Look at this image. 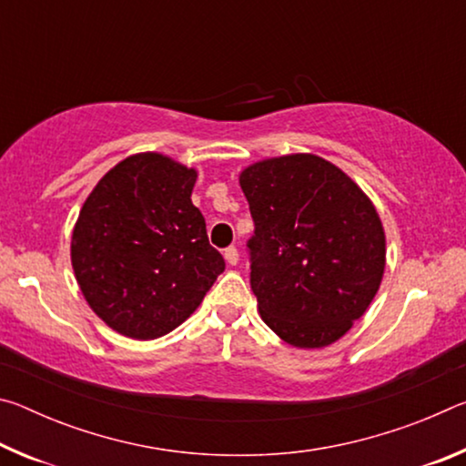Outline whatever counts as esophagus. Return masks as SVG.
Wrapping results in <instances>:
<instances>
[{"mask_svg": "<svg viewBox=\"0 0 466 466\" xmlns=\"http://www.w3.org/2000/svg\"><path fill=\"white\" fill-rule=\"evenodd\" d=\"M224 258H226L228 265H236V263H238V248H236V247H228V248L224 250Z\"/></svg>", "mask_w": 466, "mask_h": 466, "instance_id": "esophagus-1", "label": "esophagus"}]
</instances>
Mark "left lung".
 <instances>
[{"label":"left lung","instance_id":"8db88e82","mask_svg":"<svg viewBox=\"0 0 466 466\" xmlns=\"http://www.w3.org/2000/svg\"><path fill=\"white\" fill-rule=\"evenodd\" d=\"M240 187L255 222L250 289L265 325L302 350L337 341L382 281L386 242L372 201L312 154L252 164Z\"/></svg>","mask_w":466,"mask_h":466}]
</instances>
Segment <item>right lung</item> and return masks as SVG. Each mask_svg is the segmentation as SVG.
I'll list each match as a JSON object with an SVG mask.
<instances>
[{"label": "right lung", "instance_id": "obj_1", "mask_svg": "<svg viewBox=\"0 0 466 466\" xmlns=\"http://www.w3.org/2000/svg\"><path fill=\"white\" fill-rule=\"evenodd\" d=\"M197 172L136 154L94 187L72 236V265L90 309L116 333L157 339L201 304L226 269L191 201Z\"/></svg>", "mask_w": 466, "mask_h": 466}]
</instances>
